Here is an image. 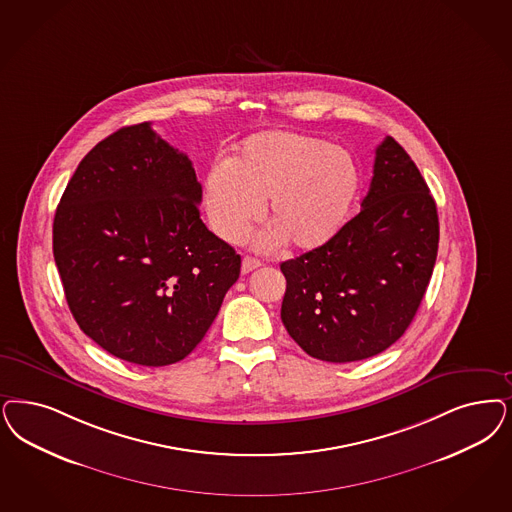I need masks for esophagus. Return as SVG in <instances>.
Masks as SVG:
<instances>
[{"label": "esophagus", "instance_id": "34e87169", "mask_svg": "<svg viewBox=\"0 0 512 512\" xmlns=\"http://www.w3.org/2000/svg\"><path fill=\"white\" fill-rule=\"evenodd\" d=\"M259 266H261L259 259H255V257H244V259H242V274H249V272H253L255 268H259Z\"/></svg>", "mask_w": 512, "mask_h": 512}]
</instances>
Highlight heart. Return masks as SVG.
I'll return each instance as SVG.
<instances>
[{
    "label": "heart",
    "instance_id": "b5f03b06",
    "mask_svg": "<svg viewBox=\"0 0 512 512\" xmlns=\"http://www.w3.org/2000/svg\"><path fill=\"white\" fill-rule=\"evenodd\" d=\"M363 187L350 151L295 132H263L247 138L230 162L213 164L204 181V208L213 232L238 242L259 219L266 202L265 230L257 244L314 251L346 227Z\"/></svg>",
    "mask_w": 512,
    "mask_h": 512
}]
</instances>
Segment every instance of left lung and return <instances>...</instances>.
I'll list each match as a JSON object with an SVG mask.
<instances>
[{
  "label": "left lung",
  "instance_id": "8db88e82",
  "mask_svg": "<svg viewBox=\"0 0 512 512\" xmlns=\"http://www.w3.org/2000/svg\"><path fill=\"white\" fill-rule=\"evenodd\" d=\"M361 208L333 242L280 266L287 333L329 363L378 355L405 335L437 261V204L389 136L376 149Z\"/></svg>",
  "mask_w": 512,
  "mask_h": 512
}]
</instances>
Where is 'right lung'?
Masks as SVG:
<instances>
[{"label": "right lung", "mask_w": 512, "mask_h": 512, "mask_svg": "<svg viewBox=\"0 0 512 512\" xmlns=\"http://www.w3.org/2000/svg\"><path fill=\"white\" fill-rule=\"evenodd\" d=\"M193 162L132 124L79 162L56 208L54 263L71 314L100 348L143 367L185 359L242 259L202 223Z\"/></svg>", "instance_id": "1"}]
</instances>
